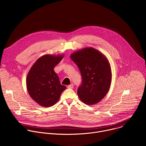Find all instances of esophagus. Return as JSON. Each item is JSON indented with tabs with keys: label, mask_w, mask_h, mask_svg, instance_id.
Wrapping results in <instances>:
<instances>
[{
	"label": "esophagus",
	"mask_w": 146,
	"mask_h": 146,
	"mask_svg": "<svg viewBox=\"0 0 146 146\" xmlns=\"http://www.w3.org/2000/svg\"><path fill=\"white\" fill-rule=\"evenodd\" d=\"M73 87H74V85H73V84H71L70 85L68 86L67 88H69V89H73Z\"/></svg>",
	"instance_id": "obj_1"
}]
</instances>
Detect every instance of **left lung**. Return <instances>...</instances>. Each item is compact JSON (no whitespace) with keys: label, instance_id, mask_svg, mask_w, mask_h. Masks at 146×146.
<instances>
[{"label":"left lung","instance_id":"left-lung-1","mask_svg":"<svg viewBox=\"0 0 146 146\" xmlns=\"http://www.w3.org/2000/svg\"><path fill=\"white\" fill-rule=\"evenodd\" d=\"M82 76L81 85L77 94L86 105L99 102L109 91L111 82V69L108 59L92 47L79 50L70 55Z\"/></svg>","mask_w":146,"mask_h":146}]
</instances>
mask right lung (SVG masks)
<instances>
[{
  "mask_svg": "<svg viewBox=\"0 0 146 146\" xmlns=\"http://www.w3.org/2000/svg\"><path fill=\"white\" fill-rule=\"evenodd\" d=\"M64 55L46 54L40 57L31 67L26 84L29 95L39 105L48 108L54 105L66 87L61 85L54 70Z\"/></svg>",
  "mask_w": 146,
  "mask_h": 146,
  "instance_id": "obj_1",
  "label": "right lung"
}]
</instances>
